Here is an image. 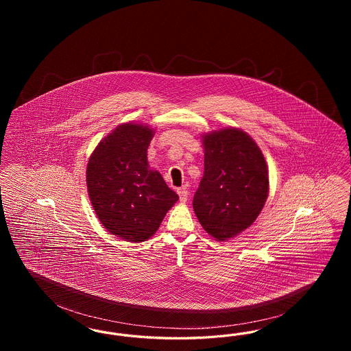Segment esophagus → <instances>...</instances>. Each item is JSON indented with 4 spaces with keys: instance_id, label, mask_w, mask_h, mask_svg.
Returning <instances> with one entry per match:
<instances>
[{
    "instance_id": "obj_1",
    "label": "esophagus",
    "mask_w": 351,
    "mask_h": 351,
    "mask_svg": "<svg viewBox=\"0 0 351 351\" xmlns=\"http://www.w3.org/2000/svg\"><path fill=\"white\" fill-rule=\"evenodd\" d=\"M178 195H179L180 202H185V201L188 200V191L185 188H179L178 189Z\"/></svg>"
}]
</instances>
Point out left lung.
<instances>
[{"instance_id":"8db88e82","label":"left lung","mask_w":351,"mask_h":351,"mask_svg":"<svg viewBox=\"0 0 351 351\" xmlns=\"http://www.w3.org/2000/svg\"><path fill=\"white\" fill-rule=\"evenodd\" d=\"M204 176L193 210L205 232L226 241L250 228L268 196L265 156L250 135L228 128L202 135Z\"/></svg>"}]
</instances>
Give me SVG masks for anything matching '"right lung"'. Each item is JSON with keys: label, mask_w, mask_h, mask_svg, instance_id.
<instances>
[{"label": "right lung", "mask_w": 351, "mask_h": 351, "mask_svg": "<svg viewBox=\"0 0 351 351\" xmlns=\"http://www.w3.org/2000/svg\"><path fill=\"white\" fill-rule=\"evenodd\" d=\"M154 130L126 122L108 134L92 152L86 186L105 229L129 242H143L159 229L179 196L151 169L147 149Z\"/></svg>", "instance_id": "right-lung-1"}]
</instances>
